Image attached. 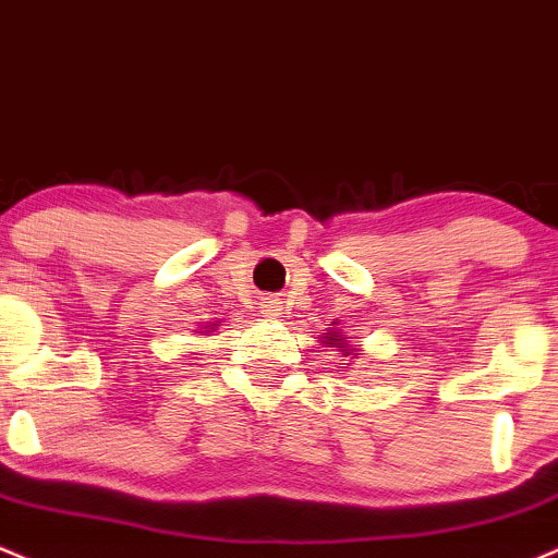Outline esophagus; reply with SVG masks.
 I'll use <instances>...</instances> for the list:
<instances>
[{
    "label": "esophagus",
    "instance_id": "34e87169",
    "mask_svg": "<svg viewBox=\"0 0 558 558\" xmlns=\"http://www.w3.org/2000/svg\"><path fill=\"white\" fill-rule=\"evenodd\" d=\"M281 300L279 298H264V303H260V313H264L266 318H279L281 316Z\"/></svg>",
    "mask_w": 558,
    "mask_h": 558
}]
</instances>
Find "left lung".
<instances>
[{
	"label": "left lung",
	"instance_id": "obj_1",
	"mask_svg": "<svg viewBox=\"0 0 558 558\" xmlns=\"http://www.w3.org/2000/svg\"><path fill=\"white\" fill-rule=\"evenodd\" d=\"M320 342H324L326 347H337V350L342 352L344 357H350V355H363V352L355 350V347L347 344V337H344V333L339 331V329H326L324 337H320Z\"/></svg>",
	"mask_w": 558,
	"mask_h": 558
}]
</instances>
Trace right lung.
<instances>
[{"label": "right lung", "instance_id": "1", "mask_svg": "<svg viewBox=\"0 0 558 558\" xmlns=\"http://www.w3.org/2000/svg\"><path fill=\"white\" fill-rule=\"evenodd\" d=\"M219 324H221V320H216V324H208V326H201V329L195 333H201V337H208V333L216 331V326H219Z\"/></svg>", "mask_w": 558, "mask_h": 558}]
</instances>
